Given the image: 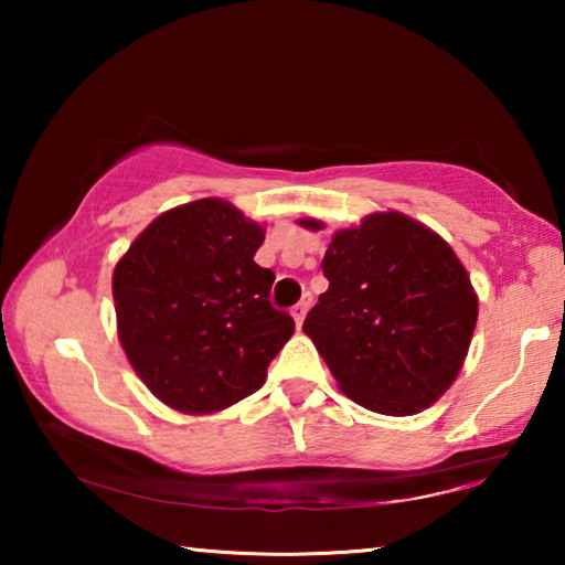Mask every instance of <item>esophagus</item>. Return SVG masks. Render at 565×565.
Returning a JSON list of instances; mask_svg holds the SVG:
<instances>
[{
	"mask_svg": "<svg viewBox=\"0 0 565 565\" xmlns=\"http://www.w3.org/2000/svg\"><path fill=\"white\" fill-rule=\"evenodd\" d=\"M311 309V294H303L301 296V301L294 306L291 309V313H294V321H296V327H301L303 323V319H306V311Z\"/></svg>",
	"mask_w": 565,
	"mask_h": 565,
	"instance_id": "obj_1",
	"label": "esophagus"
}]
</instances>
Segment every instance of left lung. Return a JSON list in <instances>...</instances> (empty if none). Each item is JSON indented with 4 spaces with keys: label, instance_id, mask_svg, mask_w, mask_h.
Returning <instances> with one entry per match:
<instances>
[{
    "label": "left lung",
    "instance_id": "obj_1",
    "mask_svg": "<svg viewBox=\"0 0 565 565\" xmlns=\"http://www.w3.org/2000/svg\"><path fill=\"white\" fill-rule=\"evenodd\" d=\"M303 226L321 228L313 218ZM329 289L306 313L339 388L363 408L411 416L454 384L478 319L463 264L441 236L398 212L331 238Z\"/></svg>",
    "mask_w": 565,
    "mask_h": 565
}]
</instances>
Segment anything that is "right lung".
<instances>
[{
	"instance_id": "1",
	"label": "right lung",
	"mask_w": 565,
	"mask_h": 565,
	"mask_svg": "<svg viewBox=\"0 0 565 565\" xmlns=\"http://www.w3.org/2000/svg\"><path fill=\"white\" fill-rule=\"evenodd\" d=\"M262 242L232 204L199 199L154 218L114 269L119 341L167 406L212 414L252 396L291 339L276 274L254 262Z\"/></svg>"
}]
</instances>
